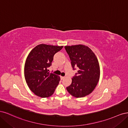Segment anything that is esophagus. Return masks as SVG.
<instances>
[{
	"label": "esophagus",
	"instance_id": "1",
	"mask_svg": "<svg viewBox=\"0 0 128 128\" xmlns=\"http://www.w3.org/2000/svg\"><path fill=\"white\" fill-rule=\"evenodd\" d=\"M60 78L61 80H63L64 78V76H60Z\"/></svg>",
	"mask_w": 128,
	"mask_h": 128
}]
</instances>
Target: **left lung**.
<instances>
[{
    "instance_id": "obj_1",
    "label": "left lung",
    "mask_w": 128,
    "mask_h": 128,
    "mask_svg": "<svg viewBox=\"0 0 128 128\" xmlns=\"http://www.w3.org/2000/svg\"><path fill=\"white\" fill-rule=\"evenodd\" d=\"M70 58L73 70L78 71L66 88L76 98H82L94 91L99 80L100 67L97 58L86 46L77 45L64 46Z\"/></svg>"
}]
</instances>
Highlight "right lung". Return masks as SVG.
Here are the masks:
<instances>
[{
    "label": "right lung",
    "mask_w": 128,
    "mask_h": 128,
    "mask_svg": "<svg viewBox=\"0 0 128 128\" xmlns=\"http://www.w3.org/2000/svg\"><path fill=\"white\" fill-rule=\"evenodd\" d=\"M62 48L42 44L36 46L29 54L24 65V77L29 88L36 96L47 98L54 92L60 77L50 73L48 68L52 65L55 54Z\"/></svg>",
    "instance_id": "obj_1"
}]
</instances>
